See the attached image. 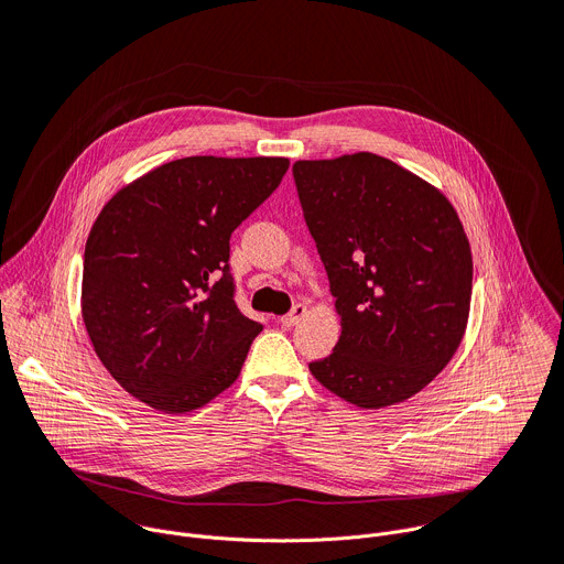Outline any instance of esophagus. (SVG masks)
Here are the masks:
<instances>
[{"label":"esophagus","instance_id":"34e87169","mask_svg":"<svg viewBox=\"0 0 564 564\" xmlns=\"http://www.w3.org/2000/svg\"><path fill=\"white\" fill-rule=\"evenodd\" d=\"M307 314V305H303V303H296L285 316H281V324L285 326V328H292V326H296L299 321L303 318Z\"/></svg>","mask_w":564,"mask_h":564}]
</instances>
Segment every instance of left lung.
<instances>
[{
  "instance_id": "8db88e82",
  "label": "left lung",
  "mask_w": 564,
  "mask_h": 564,
  "mask_svg": "<svg viewBox=\"0 0 564 564\" xmlns=\"http://www.w3.org/2000/svg\"><path fill=\"white\" fill-rule=\"evenodd\" d=\"M326 265L341 337L314 379L359 409L429 386L468 321L473 259L448 198L388 158L359 151L292 167Z\"/></svg>"
}]
</instances>
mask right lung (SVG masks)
<instances>
[{
  "label": "right lung",
  "instance_id": "add662e5",
  "mask_svg": "<svg viewBox=\"0 0 564 564\" xmlns=\"http://www.w3.org/2000/svg\"><path fill=\"white\" fill-rule=\"evenodd\" d=\"M288 158L189 155L122 187L85 248L83 318L111 377L147 406L196 411L243 368L261 324L236 307L229 236Z\"/></svg>",
  "mask_w": 564,
  "mask_h": 564
}]
</instances>
